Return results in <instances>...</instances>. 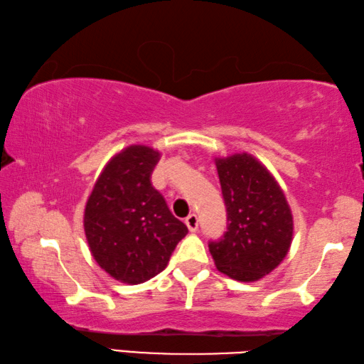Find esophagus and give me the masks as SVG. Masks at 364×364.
Masks as SVG:
<instances>
[{
    "mask_svg": "<svg viewBox=\"0 0 364 364\" xmlns=\"http://www.w3.org/2000/svg\"><path fill=\"white\" fill-rule=\"evenodd\" d=\"M184 223H186L188 230H189L191 232H196L197 228H199V218H197L196 213H191L189 217L186 218V221H184Z\"/></svg>",
    "mask_w": 364,
    "mask_h": 364,
    "instance_id": "34e87169",
    "label": "esophagus"
}]
</instances>
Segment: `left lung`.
Here are the masks:
<instances>
[{
	"instance_id": "1",
	"label": "left lung",
	"mask_w": 364,
	"mask_h": 364,
	"mask_svg": "<svg viewBox=\"0 0 364 364\" xmlns=\"http://www.w3.org/2000/svg\"><path fill=\"white\" fill-rule=\"evenodd\" d=\"M228 226L208 250L220 273L241 282L269 274L292 244L294 220L286 196L263 164L247 152L215 159Z\"/></svg>"
}]
</instances>
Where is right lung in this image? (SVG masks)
I'll return each mask as SVG.
<instances>
[{"mask_svg": "<svg viewBox=\"0 0 364 364\" xmlns=\"http://www.w3.org/2000/svg\"><path fill=\"white\" fill-rule=\"evenodd\" d=\"M159 159L152 147H125L109 160L86 200L83 226L91 255L125 284H141L164 271L188 234L151 183Z\"/></svg>", "mask_w": 364, "mask_h": 364, "instance_id": "right-lung-1", "label": "right lung"}]
</instances>
